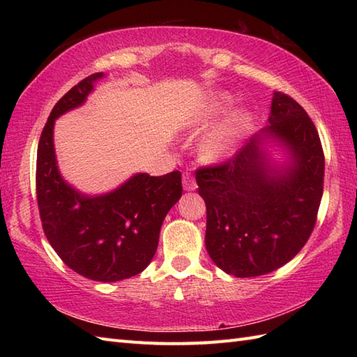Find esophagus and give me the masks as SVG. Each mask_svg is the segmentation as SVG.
I'll use <instances>...</instances> for the list:
<instances>
[{"mask_svg":"<svg viewBox=\"0 0 357 357\" xmlns=\"http://www.w3.org/2000/svg\"><path fill=\"white\" fill-rule=\"evenodd\" d=\"M183 185H184V190H196V187H198V184H196V179L192 176L190 173H184L183 174Z\"/></svg>","mask_w":357,"mask_h":357,"instance_id":"esophagus-1","label":"esophagus"}]
</instances>
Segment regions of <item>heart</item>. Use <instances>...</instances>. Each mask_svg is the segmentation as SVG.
<instances>
[{
  "instance_id": "heart-1",
  "label": "heart",
  "mask_w": 357,
  "mask_h": 357,
  "mask_svg": "<svg viewBox=\"0 0 357 357\" xmlns=\"http://www.w3.org/2000/svg\"><path fill=\"white\" fill-rule=\"evenodd\" d=\"M233 98L227 93L216 95L213 102L210 105L208 115L215 116L219 115V113H224L225 110H229L233 105ZM247 127V116L245 115H236L233 116L230 121L219 127L218 130L211 133L208 138L204 141L202 144V153L206 156L208 161H219L225 156H229L236 142L239 141L242 132L245 130Z\"/></svg>"
}]
</instances>
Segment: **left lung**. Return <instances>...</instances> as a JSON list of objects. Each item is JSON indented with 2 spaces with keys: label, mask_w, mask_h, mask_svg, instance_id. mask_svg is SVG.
Returning a JSON list of instances; mask_svg holds the SVG:
<instances>
[{
  "label": "left lung",
  "mask_w": 357,
  "mask_h": 357,
  "mask_svg": "<svg viewBox=\"0 0 357 357\" xmlns=\"http://www.w3.org/2000/svg\"><path fill=\"white\" fill-rule=\"evenodd\" d=\"M270 124L236 155L196 172L207 207V252L236 278L282 267L312 234L324 192L325 158L313 121L291 96L275 92ZM264 137L284 143L292 164L275 171L260 149Z\"/></svg>",
  "instance_id": "1"
}]
</instances>
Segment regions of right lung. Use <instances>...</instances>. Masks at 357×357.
<instances>
[{
	"label": "right lung",
	"instance_id": "1",
	"mask_svg": "<svg viewBox=\"0 0 357 357\" xmlns=\"http://www.w3.org/2000/svg\"><path fill=\"white\" fill-rule=\"evenodd\" d=\"M102 72L72 87L45 123L36 155V199L43 230L56 255L78 275L100 282L128 279L147 267L158 248L165 215L183 195L181 172L138 173L116 190L87 196L59 174L53 124L86 101Z\"/></svg>",
	"mask_w": 357,
	"mask_h": 357
}]
</instances>
